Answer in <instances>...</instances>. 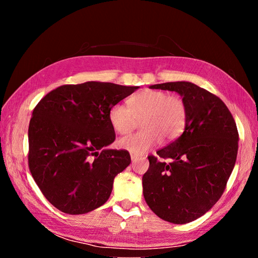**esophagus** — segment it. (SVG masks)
<instances>
[{
	"mask_svg": "<svg viewBox=\"0 0 258 258\" xmlns=\"http://www.w3.org/2000/svg\"><path fill=\"white\" fill-rule=\"evenodd\" d=\"M131 159H132V161L134 163V161H137L139 159V157L137 155H131Z\"/></svg>",
	"mask_w": 258,
	"mask_h": 258,
	"instance_id": "obj_1",
	"label": "esophagus"
}]
</instances>
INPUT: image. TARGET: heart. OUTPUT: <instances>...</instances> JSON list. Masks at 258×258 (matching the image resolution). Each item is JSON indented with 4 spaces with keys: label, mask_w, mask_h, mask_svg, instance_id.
<instances>
[{
    "label": "heart",
    "mask_w": 258,
    "mask_h": 258,
    "mask_svg": "<svg viewBox=\"0 0 258 258\" xmlns=\"http://www.w3.org/2000/svg\"><path fill=\"white\" fill-rule=\"evenodd\" d=\"M128 107L116 103L109 109L111 127L120 135L127 134L141 120V132L120 139L118 146L134 155H143L160 140L171 142L180 135L186 123V107L183 100L164 91L146 90L128 100Z\"/></svg>",
    "instance_id": "obj_1"
}]
</instances>
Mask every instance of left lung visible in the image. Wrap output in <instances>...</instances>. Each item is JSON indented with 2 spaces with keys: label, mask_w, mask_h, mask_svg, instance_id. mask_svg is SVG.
Masks as SVG:
<instances>
[{
  "label": "left lung",
  "mask_w": 258,
  "mask_h": 258,
  "mask_svg": "<svg viewBox=\"0 0 258 258\" xmlns=\"http://www.w3.org/2000/svg\"><path fill=\"white\" fill-rule=\"evenodd\" d=\"M149 87L180 94L186 107V123L180 138L157 151L171 163L148 157L143 196L161 220L185 224L207 213L223 195L237 159V125L220 98L194 83Z\"/></svg>",
  "instance_id": "left-lung-1"
}]
</instances>
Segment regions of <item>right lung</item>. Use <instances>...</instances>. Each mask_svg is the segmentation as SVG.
<instances>
[{
    "instance_id": "1",
    "label": "right lung",
    "mask_w": 258,
    "mask_h": 258,
    "mask_svg": "<svg viewBox=\"0 0 258 258\" xmlns=\"http://www.w3.org/2000/svg\"><path fill=\"white\" fill-rule=\"evenodd\" d=\"M139 86L85 82L51 91L29 121L28 164L42 194L59 211L80 215L107 202L113 178L131 164L108 149L116 134L108 112Z\"/></svg>"
}]
</instances>
